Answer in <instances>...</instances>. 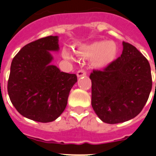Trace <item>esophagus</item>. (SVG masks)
<instances>
[{"instance_id": "obj_1", "label": "esophagus", "mask_w": 156, "mask_h": 156, "mask_svg": "<svg viewBox=\"0 0 156 156\" xmlns=\"http://www.w3.org/2000/svg\"><path fill=\"white\" fill-rule=\"evenodd\" d=\"M87 75V73L83 69H81V70H78L77 72V77L78 78H80V77H83V76Z\"/></svg>"}]
</instances>
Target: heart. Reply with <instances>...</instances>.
<instances>
[{
	"label": "heart",
	"instance_id": "b5f03b06",
	"mask_svg": "<svg viewBox=\"0 0 156 156\" xmlns=\"http://www.w3.org/2000/svg\"><path fill=\"white\" fill-rule=\"evenodd\" d=\"M76 55L81 58L90 60V66L94 69H101L110 66L118 53V47L114 41L99 40L87 44H79L76 48ZM62 56L66 60L73 61L71 51L64 49Z\"/></svg>",
	"mask_w": 156,
	"mask_h": 156
}]
</instances>
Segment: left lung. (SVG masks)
I'll use <instances>...</instances> for the list:
<instances>
[{"label":"left lung","instance_id":"8db88e82","mask_svg":"<svg viewBox=\"0 0 156 156\" xmlns=\"http://www.w3.org/2000/svg\"><path fill=\"white\" fill-rule=\"evenodd\" d=\"M120 57L90 73L91 105L108 124L134 118L145 106L152 87L150 64L134 46L123 42Z\"/></svg>","mask_w":156,"mask_h":156}]
</instances>
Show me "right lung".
<instances>
[{"label": "right lung", "instance_id": "add662e5", "mask_svg": "<svg viewBox=\"0 0 156 156\" xmlns=\"http://www.w3.org/2000/svg\"><path fill=\"white\" fill-rule=\"evenodd\" d=\"M58 36H48L25 45L12 61L8 81L11 103L24 117L48 123L66 109L69 91L77 83L74 73L52 64L58 52Z\"/></svg>", "mask_w": 156, "mask_h": 156}]
</instances>
